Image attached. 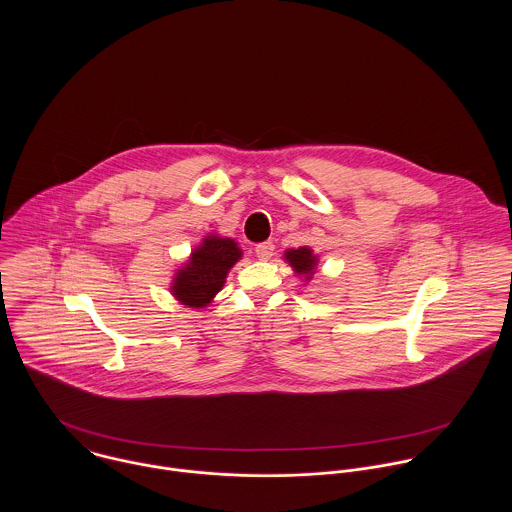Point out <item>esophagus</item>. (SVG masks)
<instances>
[{"label":"esophagus","mask_w":512,"mask_h":512,"mask_svg":"<svg viewBox=\"0 0 512 512\" xmlns=\"http://www.w3.org/2000/svg\"><path fill=\"white\" fill-rule=\"evenodd\" d=\"M258 260H270L274 256V242H262V244H256L254 248Z\"/></svg>","instance_id":"obj_1"}]
</instances>
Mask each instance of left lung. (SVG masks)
<instances>
[{"label":"left lung","mask_w":512,"mask_h":512,"mask_svg":"<svg viewBox=\"0 0 512 512\" xmlns=\"http://www.w3.org/2000/svg\"><path fill=\"white\" fill-rule=\"evenodd\" d=\"M284 258L288 260V264L292 266L293 272H295L297 276H303V278H305V282L313 278L315 266H317V256L313 254L311 248H307V246H301V248H297V250L290 248V250L284 254Z\"/></svg>","instance_id":"1"}]
</instances>
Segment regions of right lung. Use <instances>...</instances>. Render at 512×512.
Wrapping results in <instances>:
<instances>
[{
  "instance_id": "obj_1",
  "label": "right lung",
  "mask_w": 512,
  "mask_h": 512,
  "mask_svg": "<svg viewBox=\"0 0 512 512\" xmlns=\"http://www.w3.org/2000/svg\"><path fill=\"white\" fill-rule=\"evenodd\" d=\"M240 258L242 250L232 238L209 234L173 276L171 293L183 305L207 307L222 290L228 270Z\"/></svg>"
}]
</instances>
